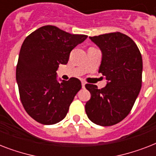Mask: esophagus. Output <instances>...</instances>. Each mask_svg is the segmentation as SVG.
I'll return each mask as SVG.
<instances>
[{"label":"esophagus","mask_w":156,"mask_h":156,"mask_svg":"<svg viewBox=\"0 0 156 156\" xmlns=\"http://www.w3.org/2000/svg\"><path fill=\"white\" fill-rule=\"evenodd\" d=\"M86 85V82L84 80H82V86H83V87H85Z\"/></svg>","instance_id":"esophagus-1"}]
</instances>
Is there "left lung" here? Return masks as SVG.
I'll use <instances>...</instances> for the list:
<instances>
[{"instance_id":"1","label":"left lung","mask_w":156,"mask_h":156,"mask_svg":"<svg viewBox=\"0 0 156 156\" xmlns=\"http://www.w3.org/2000/svg\"><path fill=\"white\" fill-rule=\"evenodd\" d=\"M102 52L99 73L106 77L105 87L86 84L91 97L85 105L93 123L111 126L130 112L142 87L143 58L130 37L121 32L89 37Z\"/></svg>"}]
</instances>
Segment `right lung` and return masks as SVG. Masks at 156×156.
I'll return each mask as SVG.
<instances>
[{
	"mask_svg": "<svg viewBox=\"0 0 156 156\" xmlns=\"http://www.w3.org/2000/svg\"><path fill=\"white\" fill-rule=\"evenodd\" d=\"M87 37L48 25L33 31L23 43L16 80L23 108L39 123L53 125L66 117L82 83L76 78L59 83L56 70L60 64L68 63L71 51Z\"/></svg>",
	"mask_w": 156,
	"mask_h": 156,
	"instance_id": "1",
	"label": "right lung"
}]
</instances>
